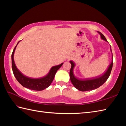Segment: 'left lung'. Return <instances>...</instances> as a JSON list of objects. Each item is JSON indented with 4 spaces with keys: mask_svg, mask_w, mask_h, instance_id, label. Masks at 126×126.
Instances as JSON below:
<instances>
[{
    "mask_svg": "<svg viewBox=\"0 0 126 126\" xmlns=\"http://www.w3.org/2000/svg\"><path fill=\"white\" fill-rule=\"evenodd\" d=\"M97 32L100 34L101 39H102L104 41L107 42L106 37L104 36L102 33H101L99 31H97ZM70 63L71 64V67L70 70V81L74 85V86L77 89H78L79 91H81V92L92 90L94 89H97L98 87L101 86V85L107 80L108 77L110 76L113 64V61H112L111 64L109 65L108 69L106 71V73L100 77H96V78L92 79H77V77L75 76L74 74L73 70L74 68L75 67V63L71 61H70Z\"/></svg>",
    "mask_w": 126,
    "mask_h": 126,
    "instance_id": "left-lung-1",
    "label": "left lung"
}]
</instances>
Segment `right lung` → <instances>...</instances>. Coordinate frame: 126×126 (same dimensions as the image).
<instances>
[{
  "label": "right lung",
  "instance_id": "right-lung-1",
  "mask_svg": "<svg viewBox=\"0 0 126 126\" xmlns=\"http://www.w3.org/2000/svg\"><path fill=\"white\" fill-rule=\"evenodd\" d=\"M19 42L20 41L18 42V43L16 45L15 49H13V52L11 55L12 68L13 74H14V76H15L16 79H17L18 82L20 84H22L23 87L28 88V89H30L31 90L41 91L46 89L47 88L49 87L50 84H51L53 79H54L56 72L61 67L62 65H63V63H61L60 65L52 66L50 70L49 73L46 76L41 77V78L31 79L30 78V77H28L24 75L18 70L17 68L16 67L14 61V58H13L14 57V53L16 48L17 47V45Z\"/></svg>",
  "mask_w": 126,
  "mask_h": 126
}]
</instances>
